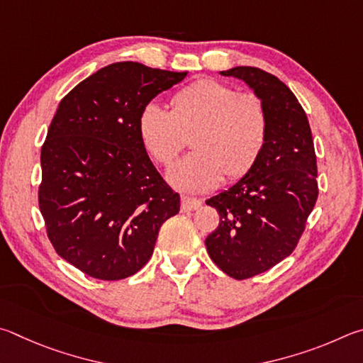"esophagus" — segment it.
<instances>
[{
	"label": "esophagus",
	"mask_w": 363,
	"mask_h": 363,
	"mask_svg": "<svg viewBox=\"0 0 363 363\" xmlns=\"http://www.w3.org/2000/svg\"><path fill=\"white\" fill-rule=\"evenodd\" d=\"M201 207V201L194 198H188V196H182V211L191 212Z\"/></svg>",
	"instance_id": "1"
}]
</instances>
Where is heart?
<instances>
[{"instance_id":"1","label":"heart","mask_w":363,"mask_h":363,"mask_svg":"<svg viewBox=\"0 0 363 363\" xmlns=\"http://www.w3.org/2000/svg\"><path fill=\"white\" fill-rule=\"evenodd\" d=\"M269 116L263 99L238 92L215 79H198L172 97V111L148 104L138 118L142 143L156 162L169 165L188 145L191 155L169 170L172 186L204 193L223 175L238 180L249 174L264 150Z\"/></svg>"}]
</instances>
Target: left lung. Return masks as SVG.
Returning <instances> with one entry per match:
<instances>
[{
  "label": "left lung",
  "mask_w": 363,
  "mask_h": 363,
  "mask_svg": "<svg viewBox=\"0 0 363 363\" xmlns=\"http://www.w3.org/2000/svg\"><path fill=\"white\" fill-rule=\"evenodd\" d=\"M221 74L245 81L269 116L258 162L236 185L206 201L220 215L218 228L206 239L208 255L228 276L242 281L295 250L319 196L317 159L306 113L281 79L255 67Z\"/></svg>",
  "instance_id": "left-lung-1"
}]
</instances>
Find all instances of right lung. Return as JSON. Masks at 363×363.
Returning a JSON list of instances; mask_svg holds the SVG:
<instances>
[{"instance_id":"1","label":"right lung","mask_w":363,"mask_h":363,"mask_svg":"<svg viewBox=\"0 0 363 363\" xmlns=\"http://www.w3.org/2000/svg\"><path fill=\"white\" fill-rule=\"evenodd\" d=\"M186 72L118 62L62 99L41 148L40 211L50 244L100 281L133 276L155 250L159 228L180 196L142 143L143 108Z\"/></svg>"}]
</instances>
